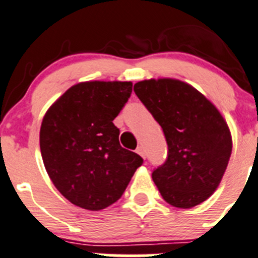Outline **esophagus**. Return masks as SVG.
<instances>
[{
	"instance_id": "esophagus-1",
	"label": "esophagus",
	"mask_w": 258,
	"mask_h": 258,
	"mask_svg": "<svg viewBox=\"0 0 258 258\" xmlns=\"http://www.w3.org/2000/svg\"><path fill=\"white\" fill-rule=\"evenodd\" d=\"M136 152L139 153L140 156H141L142 158H146V151H145V148L142 147V146H139V147H137V150H136Z\"/></svg>"
}]
</instances>
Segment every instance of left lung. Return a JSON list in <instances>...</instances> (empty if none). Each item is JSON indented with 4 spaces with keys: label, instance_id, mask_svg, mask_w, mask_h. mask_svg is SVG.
Instances as JSON below:
<instances>
[{
    "label": "left lung",
    "instance_id": "1",
    "mask_svg": "<svg viewBox=\"0 0 258 258\" xmlns=\"http://www.w3.org/2000/svg\"><path fill=\"white\" fill-rule=\"evenodd\" d=\"M134 91L162 127L167 141V160L152 172L161 196L179 209L206 201L220 184L232 152L226 119L183 81H140Z\"/></svg>",
    "mask_w": 258,
    "mask_h": 258
}]
</instances>
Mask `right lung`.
Masks as SVG:
<instances>
[{
    "label": "right lung",
    "mask_w": 258,
    "mask_h": 258,
    "mask_svg": "<svg viewBox=\"0 0 258 258\" xmlns=\"http://www.w3.org/2000/svg\"><path fill=\"white\" fill-rule=\"evenodd\" d=\"M131 92L127 81L80 82L43 117V165L62 196L81 209L100 211L114 204L144 162L119 145V130L112 122Z\"/></svg>",
    "instance_id": "1"
}]
</instances>
